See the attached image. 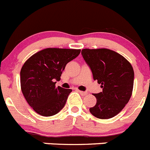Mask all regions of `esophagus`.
Wrapping results in <instances>:
<instances>
[{
  "label": "esophagus",
  "mask_w": 150,
  "mask_h": 150,
  "mask_svg": "<svg viewBox=\"0 0 150 150\" xmlns=\"http://www.w3.org/2000/svg\"><path fill=\"white\" fill-rule=\"evenodd\" d=\"M78 92H79L80 94L81 95V96H86V95H87V92H83V91H81V90H78Z\"/></svg>",
  "instance_id": "obj_1"
}]
</instances>
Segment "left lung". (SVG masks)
Listing matches in <instances>:
<instances>
[{
	"label": "left lung",
	"instance_id": "8db88e82",
	"mask_svg": "<svg viewBox=\"0 0 150 150\" xmlns=\"http://www.w3.org/2000/svg\"><path fill=\"white\" fill-rule=\"evenodd\" d=\"M82 56L103 91L93 94L96 104L89 109L100 119H109L117 115L132 94L134 70L124 56L108 49H83Z\"/></svg>",
	"mask_w": 150,
	"mask_h": 150
}]
</instances>
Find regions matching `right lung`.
I'll return each instance as SVG.
<instances>
[{
  "instance_id": "obj_1",
  "label": "right lung",
  "mask_w": 150,
  "mask_h": 150,
  "mask_svg": "<svg viewBox=\"0 0 150 150\" xmlns=\"http://www.w3.org/2000/svg\"><path fill=\"white\" fill-rule=\"evenodd\" d=\"M81 50L47 48L32 55L21 70V87L26 101L38 114L52 116L59 112L72 89L56 87L62 72Z\"/></svg>"
}]
</instances>
